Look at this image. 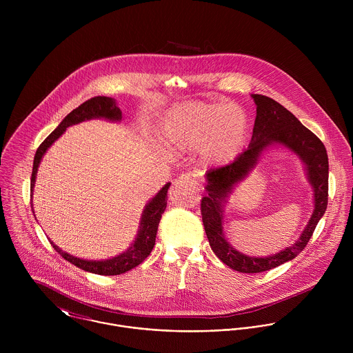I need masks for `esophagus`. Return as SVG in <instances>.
<instances>
[{"label": "esophagus", "instance_id": "obj_1", "mask_svg": "<svg viewBox=\"0 0 353 353\" xmlns=\"http://www.w3.org/2000/svg\"><path fill=\"white\" fill-rule=\"evenodd\" d=\"M174 185L176 188H181V186H199V178L196 174L193 172H186V174H182L178 179H175Z\"/></svg>", "mask_w": 353, "mask_h": 353}]
</instances>
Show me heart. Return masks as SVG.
<instances>
[{
	"instance_id": "b5f03b06",
	"label": "heart",
	"mask_w": 353,
	"mask_h": 353,
	"mask_svg": "<svg viewBox=\"0 0 353 353\" xmlns=\"http://www.w3.org/2000/svg\"><path fill=\"white\" fill-rule=\"evenodd\" d=\"M159 132L168 148L188 152L201 147L202 160L206 164L223 165L242 151L249 125L238 105L183 103L164 115Z\"/></svg>"
}]
</instances>
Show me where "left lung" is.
<instances>
[{"instance_id":"left-lung-1","label":"left lung","mask_w":353,"mask_h":353,"mask_svg":"<svg viewBox=\"0 0 353 353\" xmlns=\"http://www.w3.org/2000/svg\"><path fill=\"white\" fill-rule=\"evenodd\" d=\"M252 97L256 105L252 143L232 163L206 172L208 194L201 200L202 223L210 249L227 266L241 273H261L273 269L303 252L327 208L329 196V160L323 143L280 103L258 94ZM272 143L284 145L305 161L314 189V212L295 245L274 256L250 257L236 252L226 242L222 230L223 203L233 186L248 174L261 152Z\"/></svg>"}]
</instances>
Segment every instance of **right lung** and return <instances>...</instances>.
I'll return each mask as SVG.
<instances>
[{
    "mask_svg": "<svg viewBox=\"0 0 353 353\" xmlns=\"http://www.w3.org/2000/svg\"><path fill=\"white\" fill-rule=\"evenodd\" d=\"M92 118H104L108 121H121L122 112L119 107L115 104V101L107 97H95L91 98L90 101H84L80 104L77 108H74L72 112H69L63 121L58 125V128L51 132L49 137L39 145L37 150L35 157H34V167H32V175H31V192L35 186V178L38 172L39 163L43 157V154L51 147V144L62 136V133L66 130V128L80 123L83 121H88ZM171 183L164 185V188L152 199L151 201L147 203L144 213L141 216L140 221V230L137 234V238L134 243L122 254L111 258V259H104V261H87L81 259L77 256H73L68 252H62L58 246H55L50 241L51 246L54 250L58 252L62 258L73 263L74 266L91 272L95 274H101V276H114V274H122L137 265H140L150 254L154 246L156 241V234H157V227L159 221L161 219V214L165 210L167 206V192L170 189ZM32 213L34 209H32Z\"/></svg>",
    "mask_w": 353,
    "mask_h": 353,
    "instance_id": "obj_1",
    "label": "right lung"
}]
</instances>
